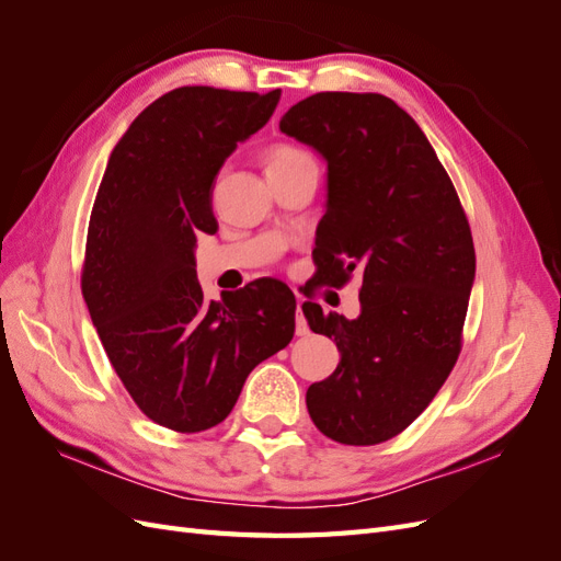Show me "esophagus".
<instances>
[{
    "label": "esophagus",
    "instance_id": "obj_1",
    "mask_svg": "<svg viewBox=\"0 0 561 561\" xmlns=\"http://www.w3.org/2000/svg\"><path fill=\"white\" fill-rule=\"evenodd\" d=\"M297 336H307L309 334V325H307V318L301 313V299L297 301V325H295Z\"/></svg>",
    "mask_w": 561,
    "mask_h": 561
}]
</instances>
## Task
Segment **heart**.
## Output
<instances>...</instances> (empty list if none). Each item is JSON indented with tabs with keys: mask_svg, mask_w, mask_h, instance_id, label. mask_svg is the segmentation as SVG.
I'll list each match as a JSON object with an SVG mask.
<instances>
[{
	"mask_svg": "<svg viewBox=\"0 0 561 561\" xmlns=\"http://www.w3.org/2000/svg\"><path fill=\"white\" fill-rule=\"evenodd\" d=\"M309 154H304L301 149L297 147H290V145H276L274 149L268 151L266 157V168H280V165H287V163H295L299 159H307Z\"/></svg>",
	"mask_w": 561,
	"mask_h": 561,
	"instance_id": "obj_1",
	"label": "heart"
}]
</instances>
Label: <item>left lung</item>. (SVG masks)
I'll return each mask as SVG.
<instances>
[{
  "label": "left lung",
  "mask_w": 561,
  "mask_h": 561,
  "mask_svg": "<svg viewBox=\"0 0 561 561\" xmlns=\"http://www.w3.org/2000/svg\"><path fill=\"white\" fill-rule=\"evenodd\" d=\"M280 130L328 163L318 280L363 276L355 320L301 304L342 355L309 386V414L336 443L379 445L426 410L461 351L474 280L468 219L428 138L386 95L316 93L283 114Z\"/></svg>",
  "instance_id": "obj_1"
}]
</instances>
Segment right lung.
<instances>
[{"label":"right lung","instance_id":"right-lung-1","mask_svg":"<svg viewBox=\"0 0 561 561\" xmlns=\"http://www.w3.org/2000/svg\"><path fill=\"white\" fill-rule=\"evenodd\" d=\"M278 100V89L165 93L122 135L100 182L81 293L130 398L171 431L225 421L250 371L295 334L290 287L262 278L206 301L194 254L196 236L217 231L219 168Z\"/></svg>","mask_w":561,"mask_h":561}]
</instances>
